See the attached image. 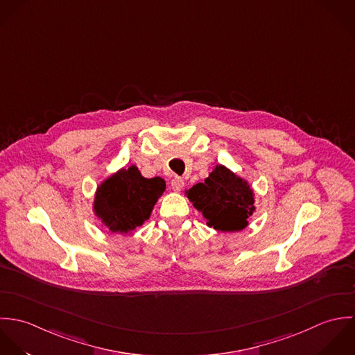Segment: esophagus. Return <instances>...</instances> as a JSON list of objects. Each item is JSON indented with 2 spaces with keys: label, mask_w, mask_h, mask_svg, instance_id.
Wrapping results in <instances>:
<instances>
[{
  "label": "esophagus",
  "mask_w": 355,
  "mask_h": 355,
  "mask_svg": "<svg viewBox=\"0 0 355 355\" xmlns=\"http://www.w3.org/2000/svg\"><path fill=\"white\" fill-rule=\"evenodd\" d=\"M184 185H185V182H184L182 178L175 177V178L171 180V188H173L174 192H181L182 188H184Z\"/></svg>",
  "instance_id": "1"
}]
</instances>
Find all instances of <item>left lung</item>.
<instances>
[{
	"label": "left lung",
	"instance_id": "left-lung-1",
	"mask_svg": "<svg viewBox=\"0 0 355 355\" xmlns=\"http://www.w3.org/2000/svg\"><path fill=\"white\" fill-rule=\"evenodd\" d=\"M185 196L202 213L206 225L219 232L245 229L248 216L257 210L250 182L223 164L214 166L205 182L187 189Z\"/></svg>",
	"mask_w": 355,
	"mask_h": 355
}]
</instances>
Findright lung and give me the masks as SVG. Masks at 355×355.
I'll return each instance as SVG.
<instances>
[{
    "instance_id": "obj_1",
    "label": "right lung",
    "mask_w": 355,
    "mask_h": 355,
    "mask_svg": "<svg viewBox=\"0 0 355 355\" xmlns=\"http://www.w3.org/2000/svg\"><path fill=\"white\" fill-rule=\"evenodd\" d=\"M164 191L163 178H145L135 164L122 167L97 185L93 213L111 233L132 234L149 219Z\"/></svg>"
}]
</instances>
